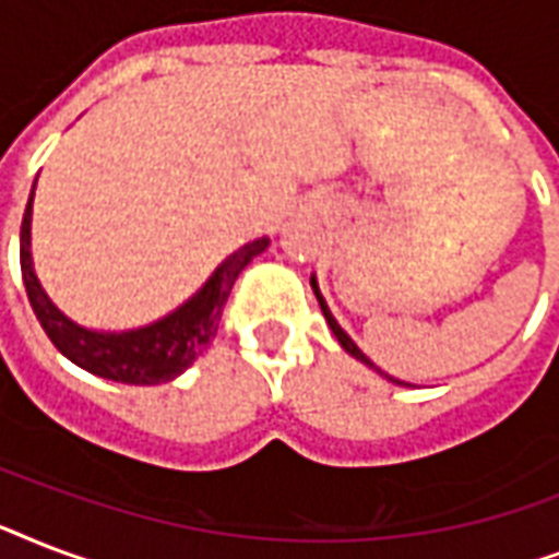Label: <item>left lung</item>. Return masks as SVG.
Segmentation results:
<instances>
[{"mask_svg":"<svg viewBox=\"0 0 559 559\" xmlns=\"http://www.w3.org/2000/svg\"><path fill=\"white\" fill-rule=\"evenodd\" d=\"M310 284H313V293H316V298H319V307H322V313H324V319H328V324H331V331H333V336H336V340H340V345H342V348L348 350L350 357H357V359H362V362H366V366H371V368H373V362H371V359H368V357H366V354H362V350H359V348H357V342L350 340L348 333H345V331H342V328H340V322H336V319H333V316H331V310H328V305H324V298H322V293H319V284H316V278H313V281H310Z\"/></svg>","mask_w":559,"mask_h":559,"instance_id":"obj_1","label":"left lung"}]
</instances>
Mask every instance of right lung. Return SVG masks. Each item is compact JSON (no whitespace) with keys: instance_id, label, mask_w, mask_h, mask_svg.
Segmentation results:
<instances>
[{"instance_id":"obj_1","label":"right lung","mask_w":559,"mask_h":559,"mask_svg":"<svg viewBox=\"0 0 559 559\" xmlns=\"http://www.w3.org/2000/svg\"><path fill=\"white\" fill-rule=\"evenodd\" d=\"M31 200H34V191L28 197V209L22 214L20 266L25 293H28V301L39 324H43V331H46L48 340L55 342V348L63 357L72 359L74 366L86 368L98 377H107V380L130 382V385H156V382H168L186 371L217 336L223 307L231 296L237 275L246 270V263L252 261L254 254H261L270 246V237H258L252 243H246L243 249H237L235 254H228L226 261L217 266V272L211 275L209 284L188 305H182L177 313H170L168 319H162L151 328L130 333H92L69 322L39 287L28 249Z\"/></svg>"}]
</instances>
